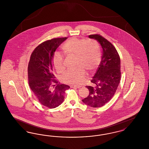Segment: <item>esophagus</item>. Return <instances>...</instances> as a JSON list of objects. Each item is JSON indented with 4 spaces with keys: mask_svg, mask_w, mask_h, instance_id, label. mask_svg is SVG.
<instances>
[{
    "mask_svg": "<svg viewBox=\"0 0 149 149\" xmlns=\"http://www.w3.org/2000/svg\"><path fill=\"white\" fill-rule=\"evenodd\" d=\"M71 88H81V86L79 85H70Z\"/></svg>",
    "mask_w": 149,
    "mask_h": 149,
    "instance_id": "obj_1",
    "label": "esophagus"
}]
</instances>
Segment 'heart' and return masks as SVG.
Returning a JSON list of instances; mask_svg holds the SVG:
<instances>
[{
	"label": "heart",
	"mask_w": 149,
	"mask_h": 149,
	"mask_svg": "<svg viewBox=\"0 0 149 149\" xmlns=\"http://www.w3.org/2000/svg\"><path fill=\"white\" fill-rule=\"evenodd\" d=\"M64 52L69 56H75L76 69L66 71L63 76V80L68 84H80L84 80L85 71L95 70L100 61V50L96 41L83 38H72L64 43ZM53 65L58 72L65 69L64 57L56 52L53 57Z\"/></svg>",
	"instance_id": "1"
}]
</instances>
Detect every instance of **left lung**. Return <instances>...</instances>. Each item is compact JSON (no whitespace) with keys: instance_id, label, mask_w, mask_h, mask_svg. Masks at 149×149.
<instances>
[{"instance_id":"obj_1","label":"left lung","mask_w":149,"mask_h":149,"mask_svg":"<svg viewBox=\"0 0 149 149\" xmlns=\"http://www.w3.org/2000/svg\"><path fill=\"white\" fill-rule=\"evenodd\" d=\"M98 42L102 49V61L91 80L94 86H86L89 95L82 101L86 105L98 108L103 106L113 97L120 81V56L114 47L106 38L99 35L89 36Z\"/></svg>"}]
</instances>
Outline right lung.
I'll return each instance as SVG.
<instances>
[{
    "mask_svg": "<svg viewBox=\"0 0 149 149\" xmlns=\"http://www.w3.org/2000/svg\"><path fill=\"white\" fill-rule=\"evenodd\" d=\"M67 37L53 38L39 45L31 54L28 66L29 85L40 103L55 108L64 102L70 86L57 84L53 71V57ZM55 83L56 85L53 84Z\"/></svg>",
    "mask_w": 149,
    "mask_h": 149,
    "instance_id": "obj_1",
    "label": "right lung"
}]
</instances>
